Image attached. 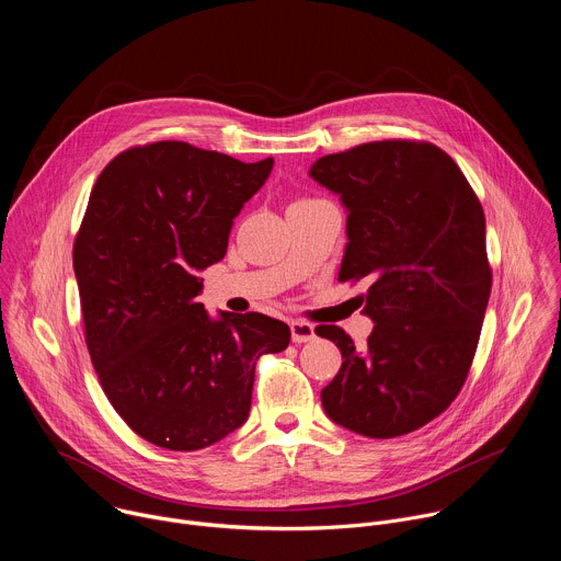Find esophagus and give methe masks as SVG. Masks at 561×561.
<instances>
[{
	"mask_svg": "<svg viewBox=\"0 0 561 561\" xmlns=\"http://www.w3.org/2000/svg\"><path fill=\"white\" fill-rule=\"evenodd\" d=\"M290 337L295 344H306V342L314 340V327L295 319V322H290Z\"/></svg>",
	"mask_w": 561,
	"mask_h": 561,
	"instance_id": "obj_1",
	"label": "esophagus"
}]
</instances>
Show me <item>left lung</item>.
Returning a JSON list of instances; mask_svg holds the SVG:
<instances>
[{
    "mask_svg": "<svg viewBox=\"0 0 561 561\" xmlns=\"http://www.w3.org/2000/svg\"><path fill=\"white\" fill-rule=\"evenodd\" d=\"M308 175L348 210L340 282L368 284L375 324L364 348L340 327L314 329L342 351L322 407L364 437L413 433L450 407L477 351L493 284L484 208L428 141L362 144Z\"/></svg>",
    "mask_w": 561,
    "mask_h": 561,
    "instance_id": "1",
    "label": "left lung"
}]
</instances>
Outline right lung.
Segmentation results:
<instances>
[{
	"mask_svg": "<svg viewBox=\"0 0 561 561\" xmlns=\"http://www.w3.org/2000/svg\"><path fill=\"white\" fill-rule=\"evenodd\" d=\"M271 171L273 157L154 141L119 152L91 191L72 247L87 346L113 409L159 448L199 450L242 426L257 359L290 342L279 319H213L195 301L197 273L224 260Z\"/></svg>",
	"mask_w": 561,
	"mask_h": 561,
	"instance_id": "1",
	"label": "right lung"
}]
</instances>
